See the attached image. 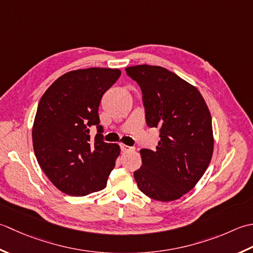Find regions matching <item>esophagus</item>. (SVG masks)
Here are the masks:
<instances>
[{"label":"esophagus","instance_id":"34e87169","mask_svg":"<svg viewBox=\"0 0 253 253\" xmlns=\"http://www.w3.org/2000/svg\"><path fill=\"white\" fill-rule=\"evenodd\" d=\"M121 151L122 152H132V151H134V148L131 146L125 145V144H121Z\"/></svg>","mask_w":253,"mask_h":253}]
</instances>
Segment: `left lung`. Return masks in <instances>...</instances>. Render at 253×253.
I'll list each match as a JSON object with an SVG mask.
<instances>
[{
	"label": "left lung",
	"mask_w": 253,
	"mask_h": 253,
	"mask_svg": "<svg viewBox=\"0 0 253 253\" xmlns=\"http://www.w3.org/2000/svg\"><path fill=\"white\" fill-rule=\"evenodd\" d=\"M126 71L142 89L147 126L161 130L155 151H141L143 164L134 179L148 198L178 200L197 185L213 156L209 107L197 87L162 66L143 64Z\"/></svg>",
	"instance_id": "obj_1"
}]
</instances>
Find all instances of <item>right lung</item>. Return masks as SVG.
<instances>
[{"instance_id":"obj_1","label":"right lung","mask_w":253,"mask_h":253,"mask_svg":"<svg viewBox=\"0 0 253 253\" xmlns=\"http://www.w3.org/2000/svg\"><path fill=\"white\" fill-rule=\"evenodd\" d=\"M120 75L119 69L71 71L41 97L33 126L35 155L45 176L65 194L84 197L106 188L121 149L101 140L98 107ZM94 125L98 133L91 140Z\"/></svg>"}]
</instances>
